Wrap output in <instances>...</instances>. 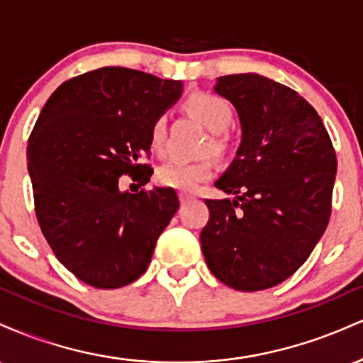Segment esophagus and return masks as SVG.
<instances>
[{
  "label": "esophagus",
  "mask_w": 363,
  "mask_h": 363,
  "mask_svg": "<svg viewBox=\"0 0 363 363\" xmlns=\"http://www.w3.org/2000/svg\"><path fill=\"white\" fill-rule=\"evenodd\" d=\"M193 199H194V196H189L186 193H179V201H181V205H186V203L193 201Z\"/></svg>",
  "instance_id": "obj_1"
}]
</instances>
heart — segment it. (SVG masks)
I'll list each match as a JSON object with an SVG mask.
<instances>
[{"instance_id":"obj_1","label":"heart","mask_w":363,"mask_h":363,"mask_svg":"<svg viewBox=\"0 0 363 363\" xmlns=\"http://www.w3.org/2000/svg\"><path fill=\"white\" fill-rule=\"evenodd\" d=\"M184 107L193 118L211 131L210 140L206 141V148L211 150L215 155H227L234 147V138L227 129L234 119V111H232L230 104L211 91H194L186 99ZM165 133H167V116L160 114L157 116L150 128V141H152L153 148L160 150L164 147ZM213 174L215 165L208 158L194 162L174 158V160L164 162L158 167L157 181L165 187L191 193V191L198 189L199 184L210 181Z\"/></svg>"}]
</instances>
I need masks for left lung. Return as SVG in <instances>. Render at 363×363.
Wrapping results in <instances>:
<instances>
[{
    "mask_svg": "<svg viewBox=\"0 0 363 363\" xmlns=\"http://www.w3.org/2000/svg\"><path fill=\"white\" fill-rule=\"evenodd\" d=\"M242 123V143L206 199L201 251L223 285L272 289L311 256L331 216L336 153L314 107L295 90L256 73L218 78Z\"/></svg>",
    "mask_w": 363,
    "mask_h": 363,
    "instance_id": "1",
    "label": "left lung"
}]
</instances>
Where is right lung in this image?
<instances>
[{"mask_svg": "<svg viewBox=\"0 0 363 363\" xmlns=\"http://www.w3.org/2000/svg\"><path fill=\"white\" fill-rule=\"evenodd\" d=\"M182 83L106 66L61 83L28 138V174L40 230L54 256L95 289H119L147 272L157 239L179 208L170 187L145 186L150 128Z\"/></svg>", "mask_w": 363, "mask_h": 363, "instance_id": "right-lung-1", "label": "right lung"}]
</instances>
